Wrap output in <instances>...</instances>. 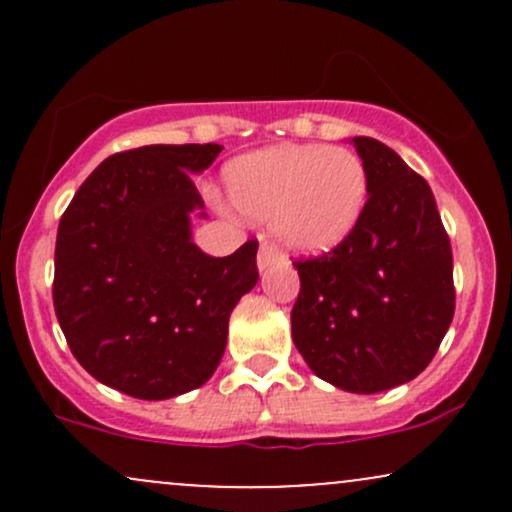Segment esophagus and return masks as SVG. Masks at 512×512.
I'll use <instances>...</instances> for the list:
<instances>
[{
    "label": "esophagus",
    "mask_w": 512,
    "mask_h": 512,
    "mask_svg": "<svg viewBox=\"0 0 512 512\" xmlns=\"http://www.w3.org/2000/svg\"><path fill=\"white\" fill-rule=\"evenodd\" d=\"M279 250H276L274 243H269V240H262L260 245V252H257V267L260 269H267L269 264H274L279 260Z\"/></svg>",
    "instance_id": "esophagus-1"
}]
</instances>
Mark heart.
<instances>
[{"label":"heart","mask_w":512,"mask_h":512,"mask_svg":"<svg viewBox=\"0 0 512 512\" xmlns=\"http://www.w3.org/2000/svg\"><path fill=\"white\" fill-rule=\"evenodd\" d=\"M226 187L238 211L272 219L281 243L327 252L354 233L368 199V170L344 146L281 144L228 163Z\"/></svg>","instance_id":"b5f03b06"}]
</instances>
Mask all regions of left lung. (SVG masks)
I'll list each match as a JSON object with an SVG mask.
<instances>
[{"mask_svg":"<svg viewBox=\"0 0 512 512\" xmlns=\"http://www.w3.org/2000/svg\"><path fill=\"white\" fill-rule=\"evenodd\" d=\"M351 144L368 170L366 207L337 248L293 262L291 337L317 378L373 395L431 363L455 315V284L428 182L378 139Z\"/></svg>","mask_w":512,"mask_h":512,"instance_id":"obj_1","label":"left lung"}]
</instances>
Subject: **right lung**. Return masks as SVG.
Wrapping results in <instances>:
<instances>
[{"mask_svg": "<svg viewBox=\"0 0 512 512\" xmlns=\"http://www.w3.org/2000/svg\"><path fill=\"white\" fill-rule=\"evenodd\" d=\"M219 144H154L105 158L57 228L52 301L76 361L103 385L168 399L219 366L228 317L257 284V240L228 257L192 243L190 173Z\"/></svg>", "mask_w": 512, "mask_h": 512, "instance_id": "obj_1", "label": "right lung"}]
</instances>
